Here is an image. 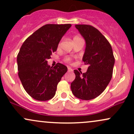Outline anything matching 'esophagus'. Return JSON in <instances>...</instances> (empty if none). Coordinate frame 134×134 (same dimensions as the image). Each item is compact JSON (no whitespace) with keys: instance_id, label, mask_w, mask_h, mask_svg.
Wrapping results in <instances>:
<instances>
[{"instance_id":"1","label":"esophagus","mask_w":134,"mask_h":134,"mask_svg":"<svg viewBox=\"0 0 134 134\" xmlns=\"http://www.w3.org/2000/svg\"><path fill=\"white\" fill-rule=\"evenodd\" d=\"M68 72H73V70L70 68V67H68Z\"/></svg>"}]
</instances>
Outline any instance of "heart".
<instances>
[{
    "mask_svg": "<svg viewBox=\"0 0 134 134\" xmlns=\"http://www.w3.org/2000/svg\"><path fill=\"white\" fill-rule=\"evenodd\" d=\"M74 38H79V37H75ZM65 60L66 61V62H69L70 61V58H69V57H67L66 58V59H65Z\"/></svg>",
    "mask_w": 134,
    "mask_h": 134,
    "instance_id": "1",
    "label": "heart"
}]
</instances>
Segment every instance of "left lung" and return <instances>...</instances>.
<instances>
[{
  "mask_svg": "<svg viewBox=\"0 0 134 134\" xmlns=\"http://www.w3.org/2000/svg\"><path fill=\"white\" fill-rule=\"evenodd\" d=\"M75 27L86 43L82 60L88 67L85 73L74 70L75 79L70 87L76 97L88 100L100 96L110 82L115 58L110 43L99 30L85 24Z\"/></svg>",
  "mask_w": 134,
  "mask_h": 134,
  "instance_id": "8db88e82",
  "label": "left lung"
}]
</instances>
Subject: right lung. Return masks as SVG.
<instances>
[{"label":"right lung","mask_w":134,"mask_h":134,"mask_svg":"<svg viewBox=\"0 0 134 134\" xmlns=\"http://www.w3.org/2000/svg\"><path fill=\"white\" fill-rule=\"evenodd\" d=\"M71 24H46L25 40L17 55L18 75L24 89L33 99H51L58 83L67 67L58 63L52 67L47 64L53 52Z\"/></svg>","instance_id":"1"}]
</instances>
